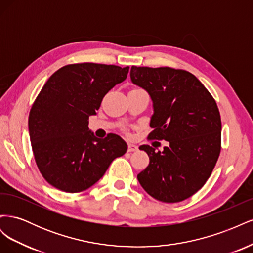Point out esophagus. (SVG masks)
<instances>
[{"label":"esophagus","instance_id":"34e87169","mask_svg":"<svg viewBox=\"0 0 253 253\" xmlns=\"http://www.w3.org/2000/svg\"><path fill=\"white\" fill-rule=\"evenodd\" d=\"M137 149H138V147H137L136 144H133V143H128V144H127V151H128V152L137 151Z\"/></svg>","mask_w":253,"mask_h":253}]
</instances>
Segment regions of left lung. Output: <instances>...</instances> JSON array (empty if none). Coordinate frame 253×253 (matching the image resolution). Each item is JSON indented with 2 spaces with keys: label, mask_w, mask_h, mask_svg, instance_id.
Returning <instances> with one entry per match:
<instances>
[{
  "label": "left lung",
  "mask_w": 253,
  "mask_h": 253,
  "mask_svg": "<svg viewBox=\"0 0 253 253\" xmlns=\"http://www.w3.org/2000/svg\"><path fill=\"white\" fill-rule=\"evenodd\" d=\"M131 80L149 93L154 114L150 139L169 142L164 151L148 144L150 164L137 175L155 200L178 203L200 190L220 153L221 121L211 94L194 75L171 67H131Z\"/></svg>",
  "instance_id": "left-lung-1"
}]
</instances>
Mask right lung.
<instances>
[{"mask_svg":"<svg viewBox=\"0 0 253 253\" xmlns=\"http://www.w3.org/2000/svg\"><path fill=\"white\" fill-rule=\"evenodd\" d=\"M128 66L77 63L61 67L44 84L28 117L36 164L49 185L81 192L100 179L127 150L116 134L97 138L88 129L103 97L126 79Z\"/></svg>","mask_w":253,"mask_h":253,"instance_id":"obj_1","label":"right lung"}]
</instances>
